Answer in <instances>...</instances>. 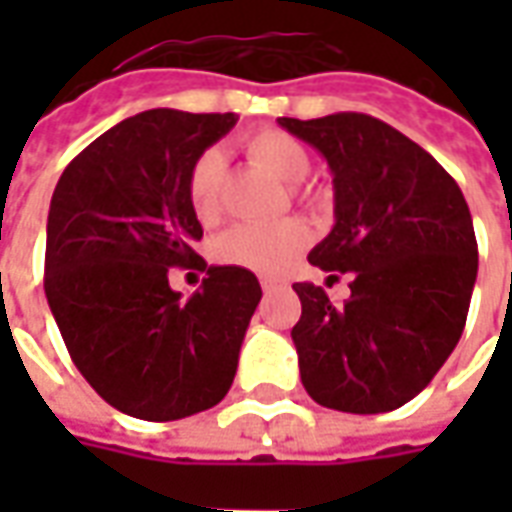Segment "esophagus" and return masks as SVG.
<instances>
[{
	"instance_id": "34e87169",
	"label": "esophagus",
	"mask_w": 512,
	"mask_h": 512,
	"mask_svg": "<svg viewBox=\"0 0 512 512\" xmlns=\"http://www.w3.org/2000/svg\"><path fill=\"white\" fill-rule=\"evenodd\" d=\"M260 288H263V293H274V290L279 288V282L271 277H263L260 279Z\"/></svg>"
}]
</instances>
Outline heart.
I'll use <instances>...</instances> for the list:
<instances>
[{
  "mask_svg": "<svg viewBox=\"0 0 512 512\" xmlns=\"http://www.w3.org/2000/svg\"><path fill=\"white\" fill-rule=\"evenodd\" d=\"M244 153L257 167L271 172L288 186H296L310 175L312 158L296 136L279 128H257L244 136ZM224 156L219 150H202L194 158L186 178L191 211L197 219L211 224L222 213ZM310 244V230L301 222L279 224H238L216 238L213 255L227 266H241L257 274H279L304 246Z\"/></svg>",
  "mask_w": 512,
  "mask_h": 512,
  "instance_id": "obj_1",
  "label": "heart"
}]
</instances>
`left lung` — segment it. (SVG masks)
<instances>
[{
	"label": "left lung",
	"mask_w": 512,
	"mask_h": 512,
	"mask_svg": "<svg viewBox=\"0 0 512 512\" xmlns=\"http://www.w3.org/2000/svg\"><path fill=\"white\" fill-rule=\"evenodd\" d=\"M334 175V227L312 266L351 277V299L296 282L301 384L348 414L395 411L439 373L466 326L477 279L472 213L428 150L359 112L279 117Z\"/></svg>",
	"instance_id": "8db88e82"
}]
</instances>
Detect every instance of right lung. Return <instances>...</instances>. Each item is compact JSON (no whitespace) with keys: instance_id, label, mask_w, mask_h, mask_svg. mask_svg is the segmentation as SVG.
Instances as JSON below:
<instances>
[{"instance_id":"add662e5","label":"right lung","mask_w":512,"mask_h":512,"mask_svg":"<svg viewBox=\"0 0 512 512\" xmlns=\"http://www.w3.org/2000/svg\"><path fill=\"white\" fill-rule=\"evenodd\" d=\"M238 117L150 109L84 147L46 224V299L73 365L109 406L147 422L216 406L233 384L260 282L194 252L202 224L186 178ZM206 271L180 300L168 268Z\"/></svg>"}]
</instances>
